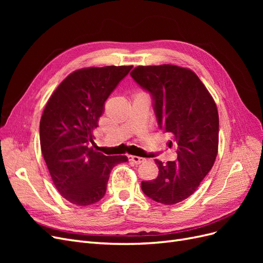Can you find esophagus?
<instances>
[{"label":"esophagus","instance_id":"obj_1","mask_svg":"<svg viewBox=\"0 0 263 263\" xmlns=\"http://www.w3.org/2000/svg\"><path fill=\"white\" fill-rule=\"evenodd\" d=\"M128 160L134 162V163H136V164H140L141 162L145 161V159L137 157V156H128Z\"/></svg>","mask_w":263,"mask_h":263}]
</instances>
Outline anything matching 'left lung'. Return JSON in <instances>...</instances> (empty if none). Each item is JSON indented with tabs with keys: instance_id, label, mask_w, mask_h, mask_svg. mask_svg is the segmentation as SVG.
I'll use <instances>...</instances> for the list:
<instances>
[{
	"instance_id": "obj_1",
	"label": "left lung",
	"mask_w": 263,
	"mask_h": 263,
	"mask_svg": "<svg viewBox=\"0 0 263 263\" xmlns=\"http://www.w3.org/2000/svg\"><path fill=\"white\" fill-rule=\"evenodd\" d=\"M130 76L151 95L159 129L170 135L178 148L176 161L162 163L156 159L158 177L142 181L141 190L158 203H180L195 192L216 159L219 130L216 104L190 69L172 65L139 66Z\"/></svg>"
}]
</instances>
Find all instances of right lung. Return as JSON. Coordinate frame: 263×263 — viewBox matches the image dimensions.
<instances>
[{
    "instance_id": "add662e5",
    "label": "right lung",
    "mask_w": 263,
    "mask_h": 263,
    "mask_svg": "<svg viewBox=\"0 0 263 263\" xmlns=\"http://www.w3.org/2000/svg\"><path fill=\"white\" fill-rule=\"evenodd\" d=\"M133 66L86 68L69 74L52 93L39 125L42 153L58 192L86 206L106 193L109 173L126 156H104L90 148L105 102Z\"/></svg>"
}]
</instances>
